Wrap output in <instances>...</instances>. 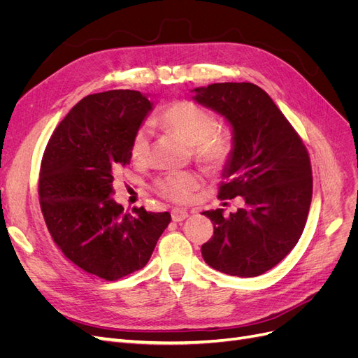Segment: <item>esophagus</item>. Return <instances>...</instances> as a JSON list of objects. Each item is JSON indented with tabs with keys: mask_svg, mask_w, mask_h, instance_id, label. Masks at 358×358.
<instances>
[{
	"mask_svg": "<svg viewBox=\"0 0 358 358\" xmlns=\"http://www.w3.org/2000/svg\"><path fill=\"white\" fill-rule=\"evenodd\" d=\"M188 218V212L185 209H179L175 208L171 210V220L175 222H180V221H185Z\"/></svg>",
	"mask_w": 358,
	"mask_h": 358,
	"instance_id": "34e87169",
	"label": "esophagus"
}]
</instances>
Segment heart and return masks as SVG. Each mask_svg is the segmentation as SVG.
Returning <instances> with one entry per match:
<instances>
[{"mask_svg":"<svg viewBox=\"0 0 358 358\" xmlns=\"http://www.w3.org/2000/svg\"><path fill=\"white\" fill-rule=\"evenodd\" d=\"M155 125L169 129L192 146V155L204 167L221 169L233 154L231 136L218 129V119L204 107L180 100L166 107L154 121ZM131 157L143 161L149 152V129L140 127L131 140ZM200 187V176L196 171H173L159 176L154 189L162 199L173 203H188Z\"/></svg>","mask_w":358,"mask_h":358,"instance_id":"obj_1","label":"heart"}]
</instances>
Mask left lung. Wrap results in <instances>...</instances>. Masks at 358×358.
I'll return each instance as SVG.
<instances>
[{"label":"left lung","mask_w":358,"mask_h":358,"mask_svg":"<svg viewBox=\"0 0 358 358\" xmlns=\"http://www.w3.org/2000/svg\"><path fill=\"white\" fill-rule=\"evenodd\" d=\"M192 92L194 100L224 116L233 129V154L218 199L245 200V208L229 218L222 209L203 212L213 224V236L201 255L222 273L258 276L289 254L305 229L312 200L308 149L254 83H212Z\"/></svg>","instance_id":"1"}]
</instances>
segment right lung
Segmentation results:
<instances>
[{"instance_id": "obj_1", "label": "right lung", "mask_w": 358, "mask_h": 358, "mask_svg": "<svg viewBox=\"0 0 358 358\" xmlns=\"http://www.w3.org/2000/svg\"><path fill=\"white\" fill-rule=\"evenodd\" d=\"M154 103L138 91L85 96L53 131L41 159L38 196L53 242L86 273L116 280L143 268L169 212L134 208L113 199V175L129 164L131 140Z\"/></svg>"}]
</instances>
